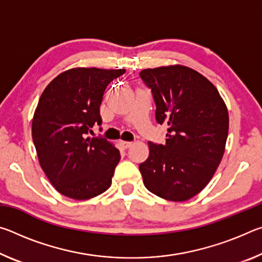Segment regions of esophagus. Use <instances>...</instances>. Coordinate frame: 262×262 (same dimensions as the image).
<instances>
[{
	"label": "esophagus",
	"mask_w": 262,
	"mask_h": 262,
	"mask_svg": "<svg viewBox=\"0 0 262 262\" xmlns=\"http://www.w3.org/2000/svg\"><path fill=\"white\" fill-rule=\"evenodd\" d=\"M120 144L122 145V148L127 149V148H129L130 145L133 144V142H129V141H120Z\"/></svg>",
	"instance_id": "34e87169"
}]
</instances>
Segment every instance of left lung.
I'll return each instance as SVG.
<instances>
[{
	"mask_svg": "<svg viewBox=\"0 0 262 262\" xmlns=\"http://www.w3.org/2000/svg\"><path fill=\"white\" fill-rule=\"evenodd\" d=\"M156 104V121L167 126L166 143L149 142V157L140 164L148 190L170 201L200 193L223 157L229 113L214 84L185 66L140 73Z\"/></svg>",
	"mask_w": 262,
	"mask_h": 262,
	"instance_id": "1",
	"label": "left lung"
}]
</instances>
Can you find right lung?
Segmentation results:
<instances>
[{
    "label": "right lung",
    "mask_w": 262,
    "mask_h": 262,
    "mask_svg": "<svg viewBox=\"0 0 262 262\" xmlns=\"http://www.w3.org/2000/svg\"><path fill=\"white\" fill-rule=\"evenodd\" d=\"M125 69L74 68L48 84L32 120L40 166L57 192L75 200L104 193L112 184L120 152L103 137H86L101 125L105 89Z\"/></svg>",
    "instance_id": "obj_1"
}]
</instances>
